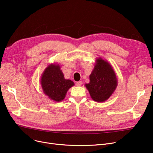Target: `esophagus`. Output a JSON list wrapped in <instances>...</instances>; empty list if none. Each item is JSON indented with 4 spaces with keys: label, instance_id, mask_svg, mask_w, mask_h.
Returning <instances> with one entry per match:
<instances>
[{
    "label": "esophagus",
    "instance_id": "obj_1",
    "mask_svg": "<svg viewBox=\"0 0 153 153\" xmlns=\"http://www.w3.org/2000/svg\"><path fill=\"white\" fill-rule=\"evenodd\" d=\"M82 85V81H78L76 82V85L81 86Z\"/></svg>",
    "mask_w": 153,
    "mask_h": 153
}]
</instances>
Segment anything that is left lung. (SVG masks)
<instances>
[{"label": "left lung", "mask_w": 153, "mask_h": 153, "mask_svg": "<svg viewBox=\"0 0 153 153\" xmlns=\"http://www.w3.org/2000/svg\"><path fill=\"white\" fill-rule=\"evenodd\" d=\"M117 85V79L110 64L102 58L97 59L95 66L90 75V82L85 87L92 99L102 102L113 94Z\"/></svg>", "instance_id": "obj_1"}]
</instances>
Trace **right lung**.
I'll return each instance as SVG.
<instances>
[{
  "mask_svg": "<svg viewBox=\"0 0 153 153\" xmlns=\"http://www.w3.org/2000/svg\"><path fill=\"white\" fill-rule=\"evenodd\" d=\"M41 84L44 93L56 102H60L65 97L69 88L74 85L69 79H65L59 65L48 66L42 76Z\"/></svg>",
  "mask_w": 153,
  "mask_h": 153,
  "instance_id": "right-lung-1",
  "label": "right lung"
}]
</instances>
